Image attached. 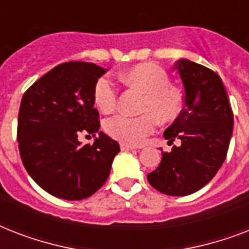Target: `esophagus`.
<instances>
[{"instance_id":"1","label":"esophagus","mask_w":249,"mask_h":249,"mask_svg":"<svg viewBox=\"0 0 249 249\" xmlns=\"http://www.w3.org/2000/svg\"><path fill=\"white\" fill-rule=\"evenodd\" d=\"M120 148H121V151H132V150H136L134 146H129V144H125V143H121Z\"/></svg>"}]
</instances>
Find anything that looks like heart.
Listing matches in <instances>:
<instances>
[{"label":"heart","instance_id":"1","mask_svg":"<svg viewBox=\"0 0 249 249\" xmlns=\"http://www.w3.org/2000/svg\"><path fill=\"white\" fill-rule=\"evenodd\" d=\"M121 79L144 93L142 115L128 116L119 113L107 119L105 130L109 137L125 144H141L155 132L161 121H172L179 115L182 101L179 94L169 85V76L163 68L152 63L138 64L124 72ZM94 99L105 113L112 112L117 107L119 91L108 77H101L94 86Z\"/></svg>","mask_w":249,"mask_h":249}]
</instances>
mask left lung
I'll return each mask as SVG.
<instances>
[{
	"mask_svg": "<svg viewBox=\"0 0 249 249\" xmlns=\"http://www.w3.org/2000/svg\"><path fill=\"white\" fill-rule=\"evenodd\" d=\"M185 90V108L164 137L181 141L164 152L159 166L147 174L150 185L172 196L204 187L224 164L231 140L234 115L224 83L216 72L187 59L174 66Z\"/></svg>",
	"mask_w": 249,
	"mask_h": 249,
	"instance_id": "8db88e82",
	"label": "left lung"
}]
</instances>
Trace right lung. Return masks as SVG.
I'll return each mask as SVG.
<instances>
[{"label":"right lung","mask_w":249,"mask_h":249,"mask_svg":"<svg viewBox=\"0 0 249 249\" xmlns=\"http://www.w3.org/2000/svg\"><path fill=\"white\" fill-rule=\"evenodd\" d=\"M107 70L88 62L56 66L24 93L18 116L21 161L33 181L53 196L81 200L109 176L116 141L99 132L94 86ZM80 132L100 134L93 145L78 142Z\"/></svg>","instance_id":"add662e5"}]
</instances>
